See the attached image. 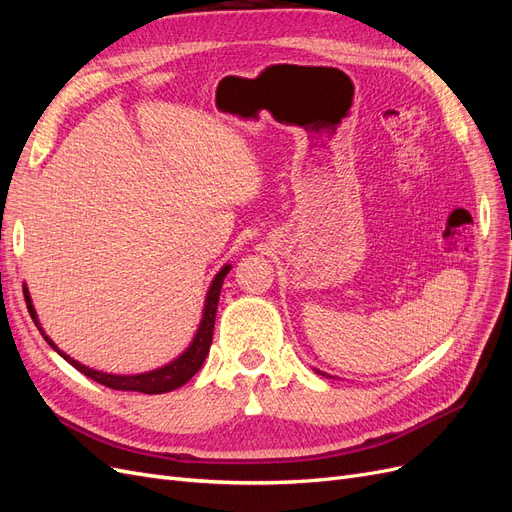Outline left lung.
Instances as JSON below:
<instances>
[{"label":"left lung","instance_id":"1","mask_svg":"<svg viewBox=\"0 0 512 512\" xmlns=\"http://www.w3.org/2000/svg\"><path fill=\"white\" fill-rule=\"evenodd\" d=\"M316 371H318V369H316ZM318 374H320V376H327V374H322V371H318Z\"/></svg>","mask_w":512,"mask_h":512}]
</instances>
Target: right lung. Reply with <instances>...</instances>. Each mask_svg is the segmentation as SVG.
Returning a JSON list of instances; mask_svg holds the SVG:
<instances>
[{
  "label": "right lung",
  "instance_id": "right-lung-1",
  "mask_svg": "<svg viewBox=\"0 0 512 512\" xmlns=\"http://www.w3.org/2000/svg\"><path fill=\"white\" fill-rule=\"evenodd\" d=\"M230 265H224L218 275L213 277V282L207 290V297H205V309H203V318H200L198 324V331L194 335V339L190 342V346L185 348L175 361H170L158 369H151L145 371V374H132V376H121V374H106V371H98V369H91L79 361H74L72 356H68L66 352H61L55 344L53 339L44 333V329L40 327V320L36 316V309L32 303V297H29V290L25 288V301H27V309L29 314H32L34 322L38 331L42 333V337L49 342V346L59 354L64 356V359L85 374L87 378L96 380L108 389H115V391H136V393H145V395H160V393H168V391H175L179 386H183L188 382L196 371L203 367L209 348H211V339H213V324H215V312H218V301H220V292H222V284H224V277L228 275Z\"/></svg>",
  "mask_w": 512,
  "mask_h": 512
}]
</instances>
